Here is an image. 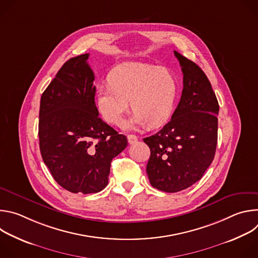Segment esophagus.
<instances>
[{"mask_svg":"<svg viewBox=\"0 0 258 258\" xmlns=\"http://www.w3.org/2000/svg\"><path fill=\"white\" fill-rule=\"evenodd\" d=\"M127 141L130 144H135L138 141V137L135 135H128L127 136Z\"/></svg>","mask_w":258,"mask_h":258,"instance_id":"34e87169","label":"esophagus"}]
</instances>
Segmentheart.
<instances>
[{"label":"heart","mask_w":258,"mask_h":258,"mask_svg":"<svg viewBox=\"0 0 258 258\" xmlns=\"http://www.w3.org/2000/svg\"><path fill=\"white\" fill-rule=\"evenodd\" d=\"M108 82L109 86L98 87L96 97L98 111L108 123L119 125L131 101L134 114L124 124L126 128L157 127L170 118L179 92L178 80L170 69L125 62L110 72Z\"/></svg>","instance_id":"1"}]
</instances>
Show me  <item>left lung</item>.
Wrapping results in <instances>:
<instances>
[{
  "label": "left lung",
  "instance_id": "8db88e82",
  "mask_svg": "<svg viewBox=\"0 0 258 258\" xmlns=\"http://www.w3.org/2000/svg\"><path fill=\"white\" fill-rule=\"evenodd\" d=\"M182 92L171 119L155 135L145 138L151 155L147 163L152 187L175 193L201 179L211 164L217 144L218 102L203 70L176 51Z\"/></svg>",
  "mask_w": 258,
  "mask_h": 258
}]
</instances>
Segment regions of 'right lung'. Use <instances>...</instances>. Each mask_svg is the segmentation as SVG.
I'll list each match as a JSON object with an SVG mask.
<instances>
[{"instance_id":"add662e5","label":"right lung","mask_w":258,"mask_h":258,"mask_svg":"<svg viewBox=\"0 0 258 258\" xmlns=\"http://www.w3.org/2000/svg\"><path fill=\"white\" fill-rule=\"evenodd\" d=\"M83 54L66 61L41 97L39 138L54 179L71 193L91 194L108 183L110 165L127 146L104 122L95 103V76Z\"/></svg>"}]
</instances>
